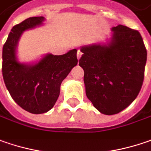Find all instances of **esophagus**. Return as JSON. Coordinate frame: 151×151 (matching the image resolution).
Wrapping results in <instances>:
<instances>
[{
  "label": "esophagus",
  "mask_w": 151,
  "mask_h": 151,
  "mask_svg": "<svg viewBox=\"0 0 151 151\" xmlns=\"http://www.w3.org/2000/svg\"><path fill=\"white\" fill-rule=\"evenodd\" d=\"M81 54H82V52H81L80 50H78V51H77V53H76V56H77V58H78V59L81 57Z\"/></svg>",
  "instance_id": "esophagus-1"
}]
</instances>
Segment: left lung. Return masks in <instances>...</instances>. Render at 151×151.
I'll use <instances>...</instances> for the list:
<instances>
[{
    "mask_svg": "<svg viewBox=\"0 0 151 151\" xmlns=\"http://www.w3.org/2000/svg\"><path fill=\"white\" fill-rule=\"evenodd\" d=\"M107 43L81 47L87 99L104 115H115L132 104L139 93L147 51L138 30L119 24Z\"/></svg>",
    "mask_w": 151,
    "mask_h": 151,
    "instance_id": "1",
    "label": "left lung"
}]
</instances>
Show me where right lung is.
<instances>
[{"mask_svg":"<svg viewBox=\"0 0 151 151\" xmlns=\"http://www.w3.org/2000/svg\"><path fill=\"white\" fill-rule=\"evenodd\" d=\"M44 21V17H32L12 27L2 49L5 85L13 100L32 114L46 113L54 106L62 81L78 62L76 49L63 55L47 53L33 64L19 62L16 52L22 34Z\"/></svg>","mask_w":151,"mask_h":151,"instance_id":"obj_1","label":"right lung"}]
</instances>
